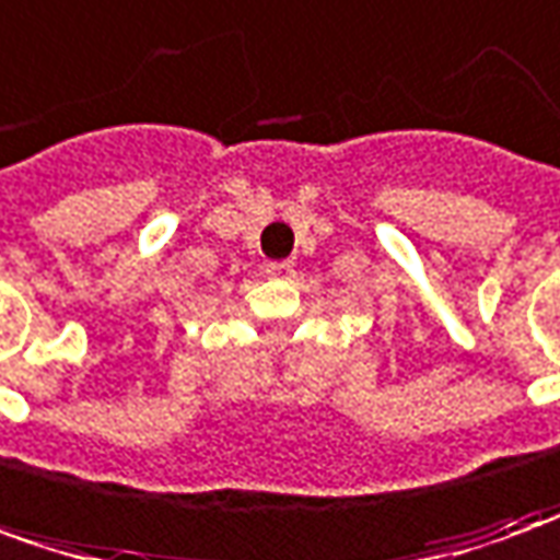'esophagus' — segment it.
<instances>
[{
    "mask_svg": "<svg viewBox=\"0 0 560 560\" xmlns=\"http://www.w3.org/2000/svg\"><path fill=\"white\" fill-rule=\"evenodd\" d=\"M266 272L272 276V279H294V264L291 260H276V264L266 266Z\"/></svg>",
    "mask_w": 560,
    "mask_h": 560,
    "instance_id": "obj_1",
    "label": "esophagus"
}]
</instances>
